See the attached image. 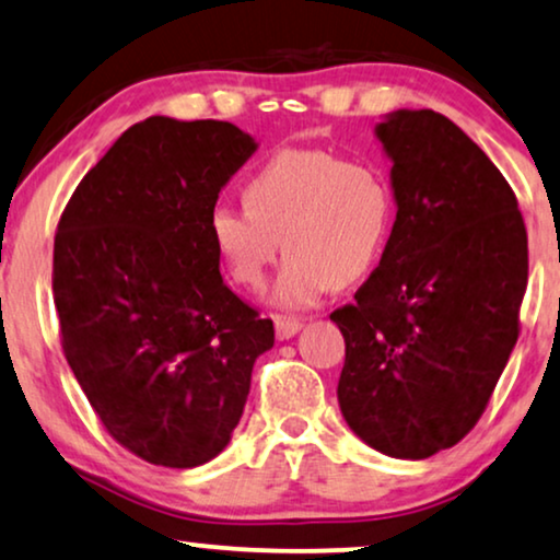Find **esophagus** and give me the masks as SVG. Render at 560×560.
Returning <instances> with one entry per match:
<instances>
[{
    "instance_id": "1",
    "label": "esophagus",
    "mask_w": 560,
    "mask_h": 560,
    "mask_svg": "<svg viewBox=\"0 0 560 560\" xmlns=\"http://www.w3.org/2000/svg\"><path fill=\"white\" fill-rule=\"evenodd\" d=\"M273 325H276V338H279V340L294 338V335L302 330V319H296V317L276 315L273 317Z\"/></svg>"
}]
</instances>
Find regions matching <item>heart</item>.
<instances>
[{"mask_svg": "<svg viewBox=\"0 0 560 560\" xmlns=\"http://www.w3.org/2000/svg\"><path fill=\"white\" fill-rule=\"evenodd\" d=\"M245 207L218 205L207 220L214 253L235 284L258 292L284 248L271 304L307 310L378 264L394 225L386 176L323 148H284L250 171Z\"/></svg>", "mask_w": 560, "mask_h": 560, "instance_id": "b5f03b06", "label": "heart"}]
</instances>
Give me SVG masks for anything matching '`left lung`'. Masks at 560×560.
Here are the masks:
<instances>
[{
	"mask_svg": "<svg viewBox=\"0 0 560 560\" xmlns=\"http://www.w3.org/2000/svg\"><path fill=\"white\" fill-rule=\"evenodd\" d=\"M397 205L378 268L330 319L346 338L340 412L371 448L422 460L479 422L520 335L527 233L489 155L448 117L376 125Z\"/></svg>",
	"mask_w": 560,
	"mask_h": 560,
	"instance_id": "obj_1",
	"label": "left lung"
}]
</instances>
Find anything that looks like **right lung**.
Masks as SVG:
<instances>
[{"label":"right lung","instance_id":"obj_1","mask_svg":"<svg viewBox=\"0 0 560 560\" xmlns=\"http://www.w3.org/2000/svg\"><path fill=\"white\" fill-rule=\"evenodd\" d=\"M258 143L233 122L148 117L81 178L58 222L66 361L119 445L194 468L233 438L273 323L230 292L207 220Z\"/></svg>","mask_w":560,"mask_h":560}]
</instances>
